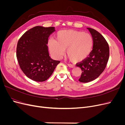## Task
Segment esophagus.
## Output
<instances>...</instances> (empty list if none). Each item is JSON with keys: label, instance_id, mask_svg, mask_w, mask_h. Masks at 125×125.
I'll return each mask as SVG.
<instances>
[{"label": "esophagus", "instance_id": "esophagus-1", "mask_svg": "<svg viewBox=\"0 0 125 125\" xmlns=\"http://www.w3.org/2000/svg\"><path fill=\"white\" fill-rule=\"evenodd\" d=\"M68 67H69L70 68H73L74 67V66L72 65V64H70V63H68Z\"/></svg>", "mask_w": 125, "mask_h": 125}]
</instances>
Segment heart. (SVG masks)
I'll return each instance as SVG.
<instances>
[{"label": "heart", "instance_id": "b5f03b06", "mask_svg": "<svg viewBox=\"0 0 125 125\" xmlns=\"http://www.w3.org/2000/svg\"><path fill=\"white\" fill-rule=\"evenodd\" d=\"M51 53L60 58L66 50V54L73 62H81L90 55L93 47V39L90 34L74 30H62L57 34L56 41H48Z\"/></svg>", "mask_w": 125, "mask_h": 125}]
</instances>
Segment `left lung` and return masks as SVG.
I'll return each mask as SVG.
<instances>
[{"label": "left lung", "instance_id": "obj_1", "mask_svg": "<svg viewBox=\"0 0 125 125\" xmlns=\"http://www.w3.org/2000/svg\"><path fill=\"white\" fill-rule=\"evenodd\" d=\"M93 39V48L89 57L77 65L82 70L79 81L86 83L99 77L104 70L109 59L108 44L101 34L92 28H87Z\"/></svg>", "mask_w": 125, "mask_h": 125}]
</instances>
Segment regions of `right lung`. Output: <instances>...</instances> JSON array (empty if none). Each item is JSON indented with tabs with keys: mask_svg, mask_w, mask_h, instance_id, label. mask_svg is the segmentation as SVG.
<instances>
[{
	"mask_svg": "<svg viewBox=\"0 0 125 125\" xmlns=\"http://www.w3.org/2000/svg\"><path fill=\"white\" fill-rule=\"evenodd\" d=\"M55 27L36 26L24 33L19 40L17 57L20 68L31 80L37 82L46 80L60 62L52 59L47 46Z\"/></svg>",
	"mask_w": 125,
	"mask_h": 125,
	"instance_id": "obj_1",
	"label": "right lung"
}]
</instances>
